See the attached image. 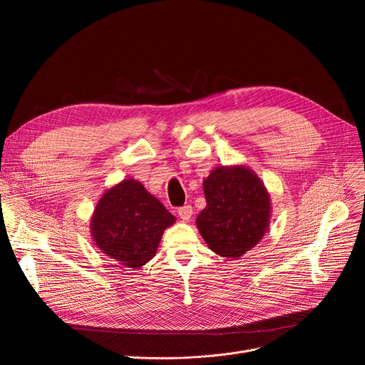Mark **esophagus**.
I'll use <instances>...</instances> for the list:
<instances>
[{
    "label": "esophagus",
    "instance_id": "34e87169",
    "mask_svg": "<svg viewBox=\"0 0 365 365\" xmlns=\"http://www.w3.org/2000/svg\"><path fill=\"white\" fill-rule=\"evenodd\" d=\"M178 213H179V216H180V219H182L183 222H189L190 217H192L194 210H192V207H190V205H185V207H180V208L178 210Z\"/></svg>",
    "mask_w": 365,
    "mask_h": 365
}]
</instances>
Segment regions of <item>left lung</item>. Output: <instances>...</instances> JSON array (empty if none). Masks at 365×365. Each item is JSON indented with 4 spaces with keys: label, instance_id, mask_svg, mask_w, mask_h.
<instances>
[{
    "label": "left lung",
    "instance_id": "8db88e82",
    "mask_svg": "<svg viewBox=\"0 0 365 365\" xmlns=\"http://www.w3.org/2000/svg\"><path fill=\"white\" fill-rule=\"evenodd\" d=\"M207 205L197 227L216 255L237 260L256 247L269 229L271 195L253 170L222 165L202 182Z\"/></svg>",
    "mask_w": 365,
    "mask_h": 365
}]
</instances>
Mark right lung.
<instances>
[{
  "instance_id": "right-lung-1",
  "label": "right lung",
  "mask_w": 365,
  "mask_h": 365,
  "mask_svg": "<svg viewBox=\"0 0 365 365\" xmlns=\"http://www.w3.org/2000/svg\"><path fill=\"white\" fill-rule=\"evenodd\" d=\"M175 222L140 182L124 179L106 189L96 204L90 232L103 255L138 269L157 255L164 231Z\"/></svg>"
}]
</instances>
